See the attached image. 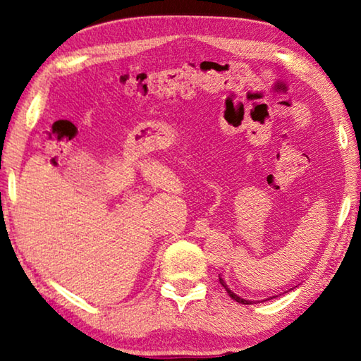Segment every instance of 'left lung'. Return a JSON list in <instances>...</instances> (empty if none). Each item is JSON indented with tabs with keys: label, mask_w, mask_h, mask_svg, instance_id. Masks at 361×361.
<instances>
[{
	"label": "left lung",
	"mask_w": 361,
	"mask_h": 361,
	"mask_svg": "<svg viewBox=\"0 0 361 361\" xmlns=\"http://www.w3.org/2000/svg\"><path fill=\"white\" fill-rule=\"evenodd\" d=\"M219 283H221V285L224 286V290H226V291H228V295H229V296H231L232 299H234V301H237V302H240V304H252V302H253V301H248V299H242L240 296H237L234 291H231V288H228V285H226V283H224V280H223L221 277H219Z\"/></svg>",
	"instance_id": "1"
}]
</instances>
